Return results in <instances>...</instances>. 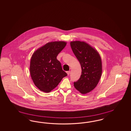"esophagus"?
<instances>
[{
    "instance_id": "1",
    "label": "esophagus",
    "mask_w": 131,
    "mask_h": 131,
    "mask_svg": "<svg viewBox=\"0 0 131 131\" xmlns=\"http://www.w3.org/2000/svg\"><path fill=\"white\" fill-rule=\"evenodd\" d=\"M67 75H70V71H67Z\"/></svg>"
}]
</instances>
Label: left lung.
I'll return each instance as SVG.
<instances>
[{"instance_id":"obj_1","label":"left lung","mask_w":131,"mask_h":131,"mask_svg":"<svg viewBox=\"0 0 131 131\" xmlns=\"http://www.w3.org/2000/svg\"><path fill=\"white\" fill-rule=\"evenodd\" d=\"M70 45L82 70L80 78L74 82V85L81 93H89L97 86L101 77L102 64L100 54L84 42L72 41Z\"/></svg>"}]
</instances>
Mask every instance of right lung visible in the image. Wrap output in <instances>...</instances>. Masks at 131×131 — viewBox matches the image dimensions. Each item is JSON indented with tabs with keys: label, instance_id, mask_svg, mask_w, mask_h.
Masks as SVG:
<instances>
[{
	"label": "right lung",
	"instance_id": "add662e5",
	"mask_svg": "<svg viewBox=\"0 0 131 131\" xmlns=\"http://www.w3.org/2000/svg\"><path fill=\"white\" fill-rule=\"evenodd\" d=\"M66 44L64 41L49 42L32 54L30 73L34 84L41 91L49 93L67 75L56 58Z\"/></svg>",
	"mask_w": 131,
	"mask_h": 131
}]
</instances>
